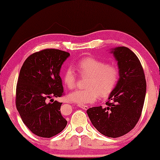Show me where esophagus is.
I'll list each match as a JSON object with an SVG mask.
<instances>
[{
  "label": "esophagus",
  "mask_w": 160,
  "mask_h": 160,
  "mask_svg": "<svg viewBox=\"0 0 160 160\" xmlns=\"http://www.w3.org/2000/svg\"><path fill=\"white\" fill-rule=\"evenodd\" d=\"M78 106H79L81 108H82L83 110H87V109L89 108V106H85V105H84H84H79Z\"/></svg>",
  "instance_id": "esophagus-1"
}]
</instances>
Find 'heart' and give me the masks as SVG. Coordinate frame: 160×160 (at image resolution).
I'll use <instances>...</instances> for the list:
<instances>
[{"label": "heart", "instance_id": "b5f03b06", "mask_svg": "<svg viewBox=\"0 0 160 160\" xmlns=\"http://www.w3.org/2000/svg\"><path fill=\"white\" fill-rule=\"evenodd\" d=\"M81 75L89 76L86 89H78L68 95V99L78 105L91 104L98 99L108 97L115 89L119 79V70L115 65H108L104 61L92 57H85L76 64ZM62 82L68 89L76 86V75L69 66L62 74Z\"/></svg>", "mask_w": 160, "mask_h": 160}]
</instances>
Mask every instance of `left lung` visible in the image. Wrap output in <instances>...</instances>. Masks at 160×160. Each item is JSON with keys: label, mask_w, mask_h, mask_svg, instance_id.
Wrapping results in <instances>:
<instances>
[{"label": "left lung", "mask_w": 160, "mask_h": 160, "mask_svg": "<svg viewBox=\"0 0 160 160\" xmlns=\"http://www.w3.org/2000/svg\"><path fill=\"white\" fill-rule=\"evenodd\" d=\"M119 70V79L106 107L87 111L92 124L101 134L118 138L134 128L141 117L146 92L143 69L139 59L125 47L111 49Z\"/></svg>", "instance_id": "8db88e82"}]
</instances>
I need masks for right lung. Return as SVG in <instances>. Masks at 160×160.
Instances as JSON below:
<instances>
[{"label":"right lung","instance_id":"right-lung-1","mask_svg":"<svg viewBox=\"0 0 160 160\" xmlns=\"http://www.w3.org/2000/svg\"><path fill=\"white\" fill-rule=\"evenodd\" d=\"M68 52L47 49L26 59L19 72L16 106L23 123L35 135L51 138L64 130L67 121L60 112L62 102L52 98L63 94L60 76ZM52 99L53 103L48 100Z\"/></svg>","mask_w":160,"mask_h":160}]
</instances>
